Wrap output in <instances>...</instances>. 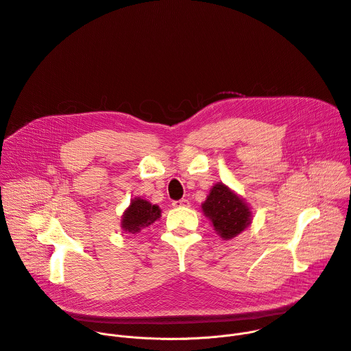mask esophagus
I'll list each match as a JSON object with an SVG mask.
<instances>
[{
  "mask_svg": "<svg viewBox=\"0 0 351 351\" xmlns=\"http://www.w3.org/2000/svg\"><path fill=\"white\" fill-rule=\"evenodd\" d=\"M172 206H173V207H176V208H182V207H189V206H190V203H189V199L182 198V199H176V202H173V203H172Z\"/></svg>",
  "mask_w": 351,
  "mask_h": 351,
  "instance_id": "obj_1",
  "label": "esophagus"
}]
</instances>
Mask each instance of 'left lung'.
Instances as JSON below:
<instances>
[{"label": "left lung", "instance_id": "left-lung-1", "mask_svg": "<svg viewBox=\"0 0 351 351\" xmlns=\"http://www.w3.org/2000/svg\"><path fill=\"white\" fill-rule=\"evenodd\" d=\"M202 207L206 217L211 219L218 234L223 239L237 236L252 221L250 219L252 213L247 204L222 183H217L211 189Z\"/></svg>", "mask_w": 351, "mask_h": 351}]
</instances>
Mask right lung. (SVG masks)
Here are the masks:
<instances>
[{
	"label": "right lung",
	"instance_id": "1",
	"mask_svg": "<svg viewBox=\"0 0 351 351\" xmlns=\"http://www.w3.org/2000/svg\"><path fill=\"white\" fill-rule=\"evenodd\" d=\"M160 217L161 211L157 206L149 204L143 198H134L122 217V228L125 232L137 233L156 222Z\"/></svg>",
	"mask_w": 351,
	"mask_h": 351
}]
</instances>
